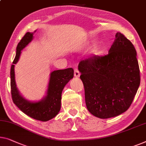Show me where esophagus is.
Returning a JSON list of instances; mask_svg holds the SVG:
<instances>
[{"label":"esophagus","mask_w":146,"mask_h":146,"mask_svg":"<svg viewBox=\"0 0 146 146\" xmlns=\"http://www.w3.org/2000/svg\"><path fill=\"white\" fill-rule=\"evenodd\" d=\"M80 74L79 73V70H78V69H75V72H74V77H76V78H79L80 77Z\"/></svg>","instance_id":"1"}]
</instances>
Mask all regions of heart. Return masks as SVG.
Listing matches in <instances>:
<instances>
[{
	"label": "heart",
	"instance_id": "1",
	"mask_svg": "<svg viewBox=\"0 0 146 146\" xmlns=\"http://www.w3.org/2000/svg\"><path fill=\"white\" fill-rule=\"evenodd\" d=\"M86 40H84L83 41H82L81 42H80V44H79V47H82L84 46H85L86 44ZM90 54L91 56H97L99 55L100 54V51H99V49L98 48L97 46H94L92 47V48H91L90 51Z\"/></svg>",
	"mask_w": 146,
	"mask_h": 146
}]
</instances>
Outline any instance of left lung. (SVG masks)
<instances>
[{
	"label": "left lung",
	"mask_w": 146,
	"mask_h": 146,
	"mask_svg": "<svg viewBox=\"0 0 146 146\" xmlns=\"http://www.w3.org/2000/svg\"><path fill=\"white\" fill-rule=\"evenodd\" d=\"M136 56L132 42L117 33L108 55L79 63L86 106L91 114L108 119L129 108L140 84Z\"/></svg>",
	"instance_id": "8db88e82"
}]
</instances>
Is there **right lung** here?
<instances>
[{
	"label": "right lung",
	"mask_w": 146,
	"mask_h": 146,
	"mask_svg": "<svg viewBox=\"0 0 146 146\" xmlns=\"http://www.w3.org/2000/svg\"><path fill=\"white\" fill-rule=\"evenodd\" d=\"M36 31L27 32L17 46L16 54L10 69L11 94L13 102L25 114L36 120L48 121L55 117L60 111L63 89L73 78L74 70L67 68L51 72L46 95L40 100L29 101L21 94L15 79V64L18 62L21 50L33 40Z\"/></svg>",
	"instance_id": "obj_1"
}]
</instances>
